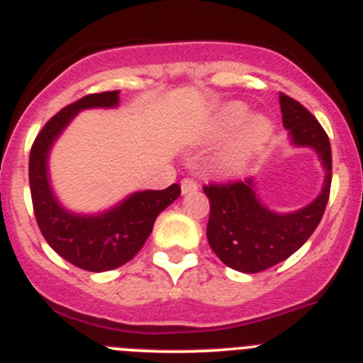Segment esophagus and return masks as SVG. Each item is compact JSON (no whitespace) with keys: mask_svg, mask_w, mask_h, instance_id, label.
Wrapping results in <instances>:
<instances>
[{"mask_svg":"<svg viewBox=\"0 0 363 363\" xmlns=\"http://www.w3.org/2000/svg\"><path fill=\"white\" fill-rule=\"evenodd\" d=\"M198 191V182L192 178H184L182 179V192L187 194V192H194Z\"/></svg>","mask_w":363,"mask_h":363,"instance_id":"obj_1","label":"esophagus"}]
</instances>
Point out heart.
<instances>
[{
	"label": "heart",
	"instance_id": "b5f03b06",
	"mask_svg": "<svg viewBox=\"0 0 363 363\" xmlns=\"http://www.w3.org/2000/svg\"><path fill=\"white\" fill-rule=\"evenodd\" d=\"M249 118V108L243 104H230L223 108L218 120V133L221 136L234 134ZM272 136V123L264 116H252L243 127L242 134L223 156V165L229 171H238L249 160L264 149Z\"/></svg>",
	"mask_w": 363,
	"mask_h": 363
}]
</instances>
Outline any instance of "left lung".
Listing matches in <instances>:
<instances>
[{"instance_id": "obj_1", "label": "left lung", "mask_w": 363, "mask_h": 363, "mask_svg": "<svg viewBox=\"0 0 363 363\" xmlns=\"http://www.w3.org/2000/svg\"><path fill=\"white\" fill-rule=\"evenodd\" d=\"M280 108L294 145L311 147L322 160L325 182L320 196L303 209L278 214L259 203L252 178L203 187L211 203L207 223L211 249L227 267L249 274L265 271L296 252L318 227L331 192V143L323 127L300 101L284 92H280Z\"/></svg>"}]
</instances>
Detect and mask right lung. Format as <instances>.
I'll use <instances>...</instances> for the list:
<instances>
[{
	"label": "right lung",
	"instance_id": "1",
	"mask_svg": "<svg viewBox=\"0 0 363 363\" xmlns=\"http://www.w3.org/2000/svg\"><path fill=\"white\" fill-rule=\"evenodd\" d=\"M118 94V91L86 94L63 107L40 130L28 158L32 207L43 238L69 264L91 272L111 271L133 259L152 233L158 214L182 192L178 184L163 191L134 192L118 207L96 216L72 214L57 203L47 176L50 147L79 111L116 107Z\"/></svg>",
	"mask_w": 363,
	"mask_h": 363
}]
</instances>
